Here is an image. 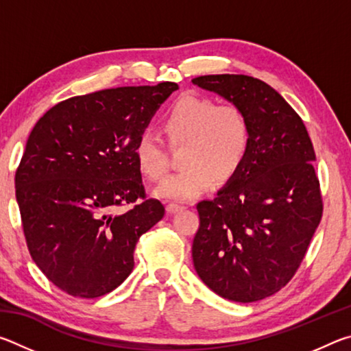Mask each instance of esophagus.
Wrapping results in <instances>:
<instances>
[{
  "label": "esophagus",
  "instance_id": "obj_1",
  "mask_svg": "<svg viewBox=\"0 0 351 351\" xmlns=\"http://www.w3.org/2000/svg\"><path fill=\"white\" fill-rule=\"evenodd\" d=\"M182 209H184V206L178 204V203H169V204H167V212H169V213H176V212H180V210H182Z\"/></svg>",
  "mask_w": 351,
  "mask_h": 351
}]
</instances>
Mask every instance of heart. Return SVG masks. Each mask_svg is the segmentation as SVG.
<instances>
[{
  "mask_svg": "<svg viewBox=\"0 0 351 351\" xmlns=\"http://www.w3.org/2000/svg\"><path fill=\"white\" fill-rule=\"evenodd\" d=\"M164 130L173 145L186 144L182 164L186 169L159 184L156 195L167 201H189L232 178L245 164L251 145V125L237 104L197 94L182 96L164 117ZM139 170L153 181L167 171V156L156 134L144 132L134 144Z\"/></svg>",
  "mask_w": 351,
  "mask_h": 351,
  "instance_id": "b5f03b06",
  "label": "heart"
}]
</instances>
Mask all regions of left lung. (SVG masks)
Returning a JSON list of instances; mask_svg holds the SVG:
<instances>
[{"label": "left lung", "mask_w": 351, "mask_h": 351, "mask_svg": "<svg viewBox=\"0 0 351 351\" xmlns=\"http://www.w3.org/2000/svg\"><path fill=\"white\" fill-rule=\"evenodd\" d=\"M192 82L241 106L251 125L245 164L215 198L197 204L195 269L224 299H266L294 277L322 219L311 139L300 116L268 83L243 74Z\"/></svg>", "instance_id": "8db88e82"}]
</instances>
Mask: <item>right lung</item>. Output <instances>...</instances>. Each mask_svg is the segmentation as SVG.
<instances>
[{
  "label": "right lung",
  "mask_w": 351,
  "mask_h": 351,
  "mask_svg": "<svg viewBox=\"0 0 351 351\" xmlns=\"http://www.w3.org/2000/svg\"><path fill=\"white\" fill-rule=\"evenodd\" d=\"M176 90L162 82L71 97L29 134L15 173L23 232L35 265L66 294L94 299L117 288L133 271L139 237L162 219L164 204L147 198L134 144Z\"/></svg>",
  "instance_id": "1"
}]
</instances>
